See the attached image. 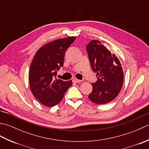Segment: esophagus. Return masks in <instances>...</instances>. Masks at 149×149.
Segmentation results:
<instances>
[{
  "instance_id": "1",
  "label": "esophagus",
  "mask_w": 149,
  "mask_h": 149,
  "mask_svg": "<svg viewBox=\"0 0 149 149\" xmlns=\"http://www.w3.org/2000/svg\"><path fill=\"white\" fill-rule=\"evenodd\" d=\"M73 81H74L75 83H81L82 81L79 80V79H73Z\"/></svg>"
}]
</instances>
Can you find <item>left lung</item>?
<instances>
[{
    "label": "left lung",
    "instance_id": "1",
    "mask_svg": "<svg viewBox=\"0 0 149 149\" xmlns=\"http://www.w3.org/2000/svg\"><path fill=\"white\" fill-rule=\"evenodd\" d=\"M86 51L91 69L97 77V81L91 84L93 90L88 98L97 104L110 102L122 87L123 73L120 62L98 40L90 42Z\"/></svg>",
    "mask_w": 149,
    "mask_h": 149
}]
</instances>
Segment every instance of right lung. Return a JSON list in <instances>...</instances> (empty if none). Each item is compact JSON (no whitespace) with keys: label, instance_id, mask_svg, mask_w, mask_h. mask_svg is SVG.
Wrapping results in <instances>:
<instances>
[{"label":"right lung","instance_id":"1","mask_svg":"<svg viewBox=\"0 0 149 149\" xmlns=\"http://www.w3.org/2000/svg\"><path fill=\"white\" fill-rule=\"evenodd\" d=\"M76 37L52 41L41 47L31 62L29 81L34 97L43 105L53 107L63 99L72 84V81L56 79L57 72L64 63L66 50Z\"/></svg>","mask_w":149,"mask_h":149}]
</instances>
